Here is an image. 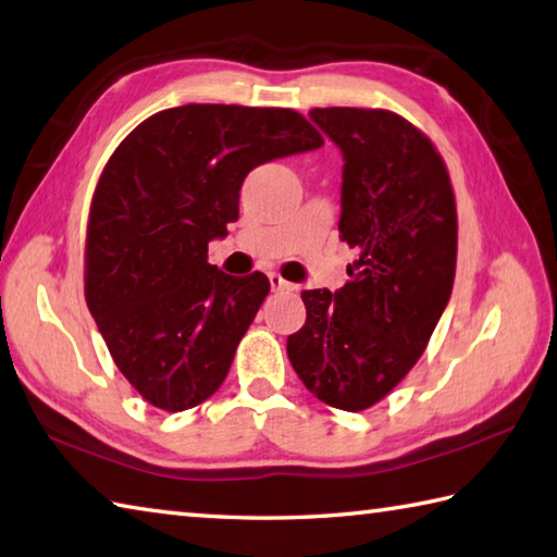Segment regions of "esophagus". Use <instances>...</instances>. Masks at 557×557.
<instances>
[{"label":"esophagus","mask_w":557,"mask_h":557,"mask_svg":"<svg viewBox=\"0 0 557 557\" xmlns=\"http://www.w3.org/2000/svg\"><path fill=\"white\" fill-rule=\"evenodd\" d=\"M268 277H270V287L275 292H292L294 289L292 282H287L282 275H277V272H270Z\"/></svg>","instance_id":"34e87169"}]
</instances>
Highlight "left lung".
Returning <instances> with one entry per match:
<instances>
[{
    "label": "left lung",
    "instance_id": "8db88e82",
    "mask_svg": "<svg viewBox=\"0 0 557 557\" xmlns=\"http://www.w3.org/2000/svg\"><path fill=\"white\" fill-rule=\"evenodd\" d=\"M343 151L341 238L359 250L343 289L301 292L287 357L311 394L367 410L394 391L437 329L456 272V202L440 151L379 108H313Z\"/></svg>",
    "mask_w": 557,
    "mask_h": 557
}]
</instances>
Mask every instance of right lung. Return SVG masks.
<instances>
[{"label": "right lung", "instance_id": "right-lung-1", "mask_svg": "<svg viewBox=\"0 0 557 557\" xmlns=\"http://www.w3.org/2000/svg\"><path fill=\"white\" fill-rule=\"evenodd\" d=\"M289 108L190 103L147 117L108 159L86 226V307L120 372L151 406L210 398L270 280L207 263V244L238 220L248 171L319 149Z\"/></svg>", "mask_w": 557, "mask_h": 557}]
</instances>
